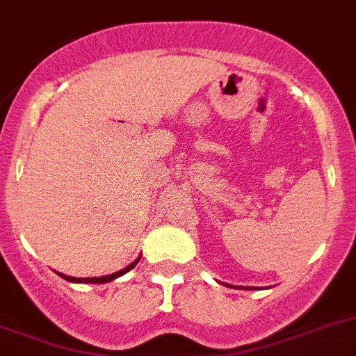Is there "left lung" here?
<instances>
[{
  "mask_svg": "<svg viewBox=\"0 0 356 356\" xmlns=\"http://www.w3.org/2000/svg\"><path fill=\"white\" fill-rule=\"evenodd\" d=\"M245 290H258V286H248Z\"/></svg>",
  "mask_w": 356,
  "mask_h": 356,
  "instance_id": "obj_1",
  "label": "left lung"
}]
</instances>
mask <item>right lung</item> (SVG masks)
Segmentation results:
<instances>
[{
	"label": "right lung",
	"mask_w": 356,
	"mask_h": 356,
	"mask_svg": "<svg viewBox=\"0 0 356 356\" xmlns=\"http://www.w3.org/2000/svg\"><path fill=\"white\" fill-rule=\"evenodd\" d=\"M138 261H140V257H138L137 260H135V261H131V264H129L128 267L121 268V270L114 272V274H111V275H102V277H72V275L61 274V272H56V274L61 275L63 279H66V281H70V283H86V284L91 283V284H102V283H108V281H114V279H118V277H121V275H124L126 272L131 270V268L135 267V265H137Z\"/></svg>",
	"instance_id": "1"
}]
</instances>
